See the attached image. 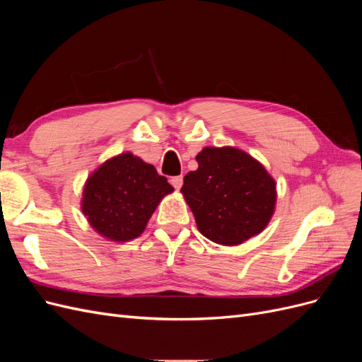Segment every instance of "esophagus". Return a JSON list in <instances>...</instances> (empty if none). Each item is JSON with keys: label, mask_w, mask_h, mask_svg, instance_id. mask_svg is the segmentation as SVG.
I'll return each mask as SVG.
<instances>
[{"label": "esophagus", "mask_w": 362, "mask_h": 362, "mask_svg": "<svg viewBox=\"0 0 362 362\" xmlns=\"http://www.w3.org/2000/svg\"><path fill=\"white\" fill-rule=\"evenodd\" d=\"M170 184L173 185L175 189L180 190L182 187V175H178V177H172L170 180Z\"/></svg>", "instance_id": "34e87169"}]
</instances>
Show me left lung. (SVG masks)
Returning a JSON list of instances; mask_svg holds the SVG:
<instances>
[{"label": "left lung", "instance_id": "1", "mask_svg": "<svg viewBox=\"0 0 362 362\" xmlns=\"http://www.w3.org/2000/svg\"><path fill=\"white\" fill-rule=\"evenodd\" d=\"M181 192L199 233L214 243L242 245L259 234L275 211L276 182L259 161L233 146L204 148Z\"/></svg>", "mask_w": 362, "mask_h": 362}]
</instances>
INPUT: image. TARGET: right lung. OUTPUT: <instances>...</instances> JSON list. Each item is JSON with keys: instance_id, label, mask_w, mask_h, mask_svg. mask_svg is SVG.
I'll list each match as a JSON object with an SVG mask.
<instances>
[{"instance_id": "obj_1", "label": "right lung", "mask_w": 362, "mask_h": 362, "mask_svg": "<svg viewBox=\"0 0 362 362\" xmlns=\"http://www.w3.org/2000/svg\"><path fill=\"white\" fill-rule=\"evenodd\" d=\"M173 192L152 164L124 152L103 163L86 181L81 210L98 234L129 242L145 231L164 196Z\"/></svg>"}]
</instances>
